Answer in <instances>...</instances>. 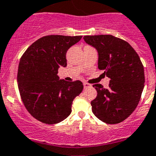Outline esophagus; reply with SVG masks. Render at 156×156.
Returning a JSON list of instances; mask_svg holds the SVG:
<instances>
[{"instance_id": "esophagus-1", "label": "esophagus", "mask_w": 156, "mask_h": 156, "mask_svg": "<svg viewBox=\"0 0 156 156\" xmlns=\"http://www.w3.org/2000/svg\"><path fill=\"white\" fill-rule=\"evenodd\" d=\"M91 84H90V83H87V82H84V83H83V87H84V88H87V87H91Z\"/></svg>"}]
</instances>
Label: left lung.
I'll use <instances>...</instances> for the list:
<instances>
[{"instance_id": "obj_1", "label": "left lung", "mask_w": 156, "mask_h": 156, "mask_svg": "<svg viewBox=\"0 0 156 156\" xmlns=\"http://www.w3.org/2000/svg\"><path fill=\"white\" fill-rule=\"evenodd\" d=\"M98 52V68L110 78L108 88L96 83L97 96L91 102L92 112L107 123L123 121L140 102L144 87V70L140 56L127 41L112 35L84 36Z\"/></svg>"}]
</instances>
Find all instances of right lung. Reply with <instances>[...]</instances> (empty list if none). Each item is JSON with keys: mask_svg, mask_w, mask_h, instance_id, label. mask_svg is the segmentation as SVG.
<instances>
[{"mask_svg": "<svg viewBox=\"0 0 156 156\" xmlns=\"http://www.w3.org/2000/svg\"><path fill=\"white\" fill-rule=\"evenodd\" d=\"M82 36L51 35L27 48L18 67L17 83L24 106L37 120L60 123L72 112L73 100L83 91L80 80H60L58 69L67 66L66 52Z\"/></svg>", "mask_w": 156, "mask_h": 156, "instance_id": "obj_1", "label": "right lung"}]
</instances>
